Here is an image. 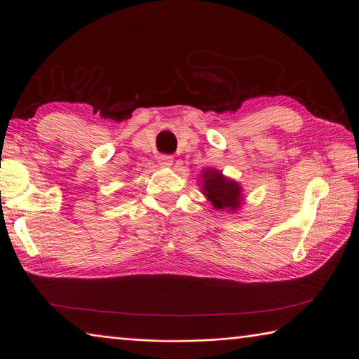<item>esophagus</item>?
<instances>
[{
    "mask_svg": "<svg viewBox=\"0 0 359 359\" xmlns=\"http://www.w3.org/2000/svg\"><path fill=\"white\" fill-rule=\"evenodd\" d=\"M157 160H158V163H160V165H161L163 168H169V166H172L173 157H172L170 154H160V156L157 157Z\"/></svg>",
    "mask_w": 359,
    "mask_h": 359,
    "instance_id": "obj_1",
    "label": "esophagus"
}]
</instances>
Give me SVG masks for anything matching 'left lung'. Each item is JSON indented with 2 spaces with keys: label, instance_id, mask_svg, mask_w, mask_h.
I'll list each match as a JSON object with an SVG mask.
<instances>
[{
  "label": "left lung",
  "instance_id": "1",
  "mask_svg": "<svg viewBox=\"0 0 359 359\" xmlns=\"http://www.w3.org/2000/svg\"><path fill=\"white\" fill-rule=\"evenodd\" d=\"M203 194L217 210H238L241 203V187L224 178L219 170L208 169L203 173Z\"/></svg>",
  "mask_w": 359,
  "mask_h": 359
}]
</instances>
